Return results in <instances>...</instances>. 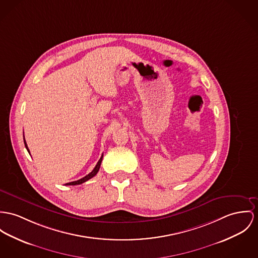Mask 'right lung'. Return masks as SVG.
Segmentation results:
<instances>
[{"label":"right lung","mask_w":258,"mask_h":258,"mask_svg":"<svg viewBox=\"0 0 258 258\" xmlns=\"http://www.w3.org/2000/svg\"><path fill=\"white\" fill-rule=\"evenodd\" d=\"M23 140H24V144H25V147H26L27 151L29 152V149H28V147H27V144H26V142H25V139H24V136H23ZM102 159H103V155L101 156V158H100L99 161H98V163L96 164V166H95V168L93 169V171H92L91 173H89L87 176H85V177H83V178H80V179H78V180H75V181H71V182H68V183H66V185H77V184H80V183H82V182H85L86 180H88V179H90V178H93L94 176H96V174H97V173H98V171H99L100 166H101V162H102Z\"/></svg>","instance_id":"obj_1"}]
</instances>
